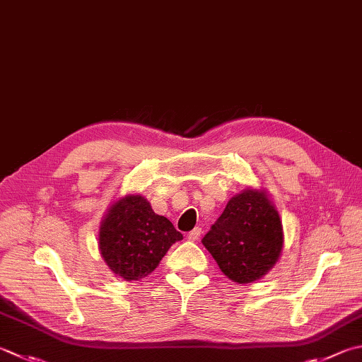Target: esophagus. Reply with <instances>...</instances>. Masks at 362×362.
<instances>
[{"label": "esophagus", "mask_w": 362, "mask_h": 362, "mask_svg": "<svg viewBox=\"0 0 362 362\" xmlns=\"http://www.w3.org/2000/svg\"><path fill=\"white\" fill-rule=\"evenodd\" d=\"M201 234H202V229L201 228H194L193 231L188 233V239L189 240H198L201 238Z\"/></svg>", "instance_id": "1"}]
</instances>
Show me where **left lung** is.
I'll list each match as a JSON object with an SVG mask.
<instances>
[{
  "label": "left lung",
  "instance_id": "left-lung-1",
  "mask_svg": "<svg viewBox=\"0 0 362 362\" xmlns=\"http://www.w3.org/2000/svg\"><path fill=\"white\" fill-rule=\"evenodd\" d=\"M202 244L235 284L264 277L284 250V225L266 189L245 188L234 194Z\"/></svg>",
  "mask_w": 362,
  "mask_h": 362
}]
</instances>
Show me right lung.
Segmentation results:
<instances>
[{
    "mask_svg": "<svg viewBox=\"0 0 362 362\" xmlns=\"http://www.w3.org/2000/svg\"><path fill=\"white\" fill-rule=\"evenodd\" d=\"M182 239L173 223L155 214L142 194L131 193L114 201L104 214L98 247L118 279L139 281L152 274L170 245Z\"/></svg>",
    "mask_w": 362,
    "mask_h": 362,
    "instance_id": "right-lung-1",
    "label": "right lung"
}]
</instances>
